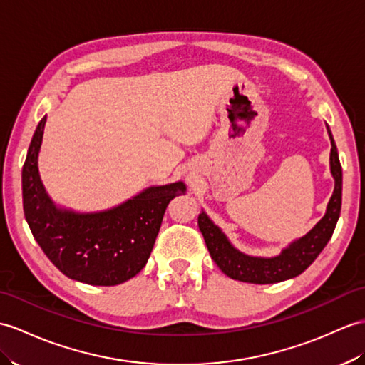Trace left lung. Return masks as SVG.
<instances>
[{
	"mask_svg": "<svg viewBox=\"0 0 365 365\" xmlns=\"http://www.w3.org/2000/svg\"><path fill=\"white\" fill-rule=\"evenodd\" d=\"M328 135L331 140L329 166H331V174L334 177V191L328 202L327 213L312 230L302 236L300 240L291 242L279 255L272 258L245 255L233 247L227 236L221 232V228L211 222V219L203 211L199 215L197 224L210 255L227 277L255 284L284 282V279L297 277L303 270H307L312 261L319 257V253L324 250L327 242L331 240L342 205V166L339 162L337 148L329 127Z\"/></svg>",
	"mask_w": 365,
	"mask_h": 365,
	"instance_id": "1",
	"label": "left lung"
}]
</instances>
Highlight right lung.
<instances>
[{
	"label": "right lung",
	"mask_w": 365,
	"mask_h": 365,
	"mask_svg": "<svg viewBox=\"0 0 365 365\" xmlns=\"http://www.w3.org/2000/svg\"><path fill=\"white\" fill-rule=\"evenodd\" d=\"M46 116L41 118L23 165V210L49 261L68 278L93 286L127 282L146 266L168 203L186 191L183 182L150 186L98 213L56 207L38 174V152Z\"/></svg>",
	"instance_id": "1"
}]
</instances>
